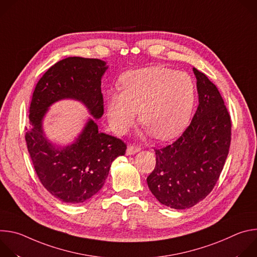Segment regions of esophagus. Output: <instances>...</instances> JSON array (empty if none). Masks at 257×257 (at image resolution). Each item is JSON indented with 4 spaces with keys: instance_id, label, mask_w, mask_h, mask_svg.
<instances>
[{
    "instance_id": "esophagus-1",
    "label": "esophagus",
    "mask_w": 257,
    "mask_h": 257,
    "mask_svg": "<svg viewBox=\"0 0 257 257\" xmlns=\"http://www.w3.org/2000/svg\"><path fill=\"white\" fill-rule=\"evenodd\" d=\"M139 151H140V148H139V146H136V145H129L128 148H127L126 154H127L128 156H130V155H134V154L138 153Z\"/></svg>"
}]
</instances>
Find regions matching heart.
Wrapping results in <instances>:
<instances>
[{
	"mask_svg": "<svg viewBox=\"0 0 257 257\" xmlns=\"http://www.w3.org/2000/svg\"><path fill=\"white\" fill-rule=\"evenodd\" d=\"M122 90L106 96L109 123L125 133L139 120L157 139H171L184 130L191 118L196 98L195 84L185 72L155 66L127 72Z\"/></svg>",
	"mask_w": 257,
	"mask_h": 257,
	"instance_id": "obj_1",
	"label": "heart"
}]
</instances>
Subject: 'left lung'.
Returning a JSON list of instances; mask_svg holds the SVG:
<instances>
[{"label": "left lung", "mask_w": 257, "mask_h": 257, "mask_svg": "<svg viewBox=\"0 0 257 257\" xmlns=\"http://www.w3.org/2000/svg\"><path fill=\"white\" fill-rule=\"evenodd\" d=\"M193 72L198 107L176 141L155 150L156 167L146 179L156 198L175 209L189 208L211 192L231 143V117L221 93L204 73Z\"/></svg>", "instance_id": "8db88e82"}]
</instances>
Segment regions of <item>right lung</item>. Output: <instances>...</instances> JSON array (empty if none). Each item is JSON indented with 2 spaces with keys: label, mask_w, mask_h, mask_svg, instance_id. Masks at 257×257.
Segmentation results:
<instances>
[{
  "label": "right lung",
  "mask_w": 257,
  "mask_h": 257,
  "mask_svg": "<svg viewBox=\"0 0 257 257\" xmlns=\"http://www.w3.org/2000/svg\"><path fill=\"white\" fill-rule=\"evenodd\" d=\"M99 59L69 57L59 61L36 83L25 140L34 170L44 187L59 200L82 203L102 187L113 161L124 156L126 143L100 133L89 119L76 141L56 149L45 137L42 123L48 107L63 98L83 102L93 118L103 114L101 77L106 70Z\"/></svg>",
  "instance_id": "1"
}]
</instances>
